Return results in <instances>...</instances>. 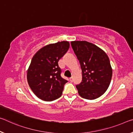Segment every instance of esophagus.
<instances>
[{
  "instance_id": "1",
  "label": "esophagus",
  "mask_w": 133,
  "mask_h": 133,
  "mask_svg": "<svg viewBox=\"0 0 133 133\" xmlns=\"http://www.w3.org/2000/svg\"><path fill=\"white\" fill-rule=\"evenodd\" d=\"M70 81L71 82H72V81H73V77H70Z\"/></svg>"
}]
</instances>
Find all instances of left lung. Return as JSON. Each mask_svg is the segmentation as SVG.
<instances>
[{"label": "left lung", "instance_id": "obj_1", "mask_svg": "<svg viewBox=\"0 0 133 133\" xmlns=\"http://www.w3.org/2000/svg\"><path fill=\"white\" fill-rule=\"evenodd\" d=\"M71 45L82 72V82L76 86L78 93L86 99L99 98L106 92L112 78L108 56L98 46L86 41H71Z\"/></svg>", "mask_w": 133, "mask_h": 133}]
</instances>
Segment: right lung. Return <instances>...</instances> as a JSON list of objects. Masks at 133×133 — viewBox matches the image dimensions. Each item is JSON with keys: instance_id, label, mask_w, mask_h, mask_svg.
Segmentation results:
<instances>
[{"instance_id": "add662e5", "label": "right lung", "mask_w": 133, "mask_h": 133, "mask_svg": "<svg viewBox=\"0 0 133 133\" xmlns=\"http://www.w3.org/2000/svg\"><path fill=\"white\" fill-rule=\"evenodd\" d=\"M70 44L61 41L48 44L38 51L32 58L27 71V81L38 98L52 101L62 96L67 82L61 76L58 62L68 51Z\"/></svg>"}]
</instances>
